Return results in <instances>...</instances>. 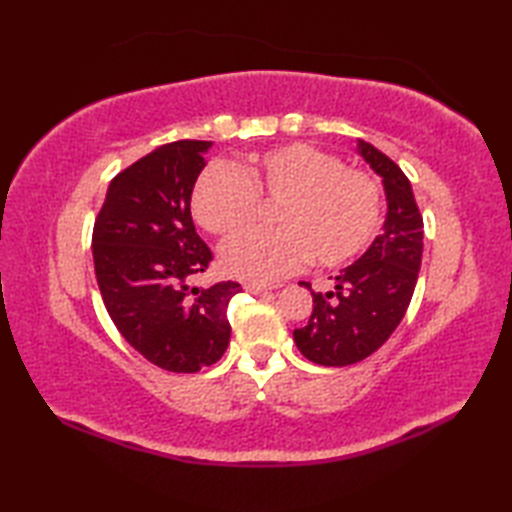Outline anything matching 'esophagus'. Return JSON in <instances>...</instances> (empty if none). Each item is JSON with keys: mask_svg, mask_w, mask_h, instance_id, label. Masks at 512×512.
Instances as JSON below:
<instances>
[{"mask_svg": "<svg viewBox=\"0 0 512 512\" xmlns=\"http://www.w3.org/2000/svg\"><path fill=\"white\" fill-rule=\"evenodd\" d=\"M248 292H253V295H264V292H268L270 288H264V286H257V284H246L244 286Z\"/></svg>", "mask_w": 512, "mask_h": 512, "instance_id": "obj_1", "label": "esophagus"}]
</instances>
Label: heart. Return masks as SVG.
Segmentation results:
<instances>
[{
	"mask_svg": "<svg viewBox=\"0 0 512 512\" xmlns=\"http://www.w3.org/2000/svg\"><path fill=\"white\" fill-rule=\"evenodd\" d=\"M264 204L275 231H250L220 253L226 275L273 284L312 257L323 268L361 253L380 220V187L365 171L310 145L264 151L237 169L211 165L193 187L195 222L213 235H235L257 220Z\"/></svg>",
	"mask_w": 512,
	"mask_h": 512,
	"instance_id": "b5f03b06",
	"label": "heart"
}]
</instances>
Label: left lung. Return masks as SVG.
I'll list each match as a JSON object with an SVG mask.
<instances>
[{"label":"left lung","instance_id":"1","mask_svg":"<svg viewBox=\"0 0 512 512\" xmlns=\"http://www.w3.org/2000/svg\"><path fill=\"white\" fill-rule=\"evenodd\" d=\"M356 151L383 178L387 217L372 246L336 275L330 292H312L314 308L295 343L308 361L345 367L383 345L405 317L422 262V215L411 184L394 160L358 140Z\"/></svg>","mask_w":512,"mask_h":512}]
</instances>
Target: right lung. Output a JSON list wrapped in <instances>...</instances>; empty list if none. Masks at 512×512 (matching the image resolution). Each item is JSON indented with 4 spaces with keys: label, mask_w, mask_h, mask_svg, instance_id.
Here are the masks:
<instances>
[{
    "label": "right lung",
    "mask_w": 512,
    "mask_h": 512,
    "mask_svg": "<svg viewBox=\"0 0 512 512\" xmlns=\"http://www.w3.org/2000/svg\"><path fill=\"white\" fill-rule=\"evenodd\" d=\"M209 140L162 145L118 173L94 222L92 255L103 303L125 341L167 372L217 363L231 341L237 281L193 288L213 253L195 233L191 193Z\"/></svg>",
    "instance_id": "right-lung-1"
}]
</instances>
